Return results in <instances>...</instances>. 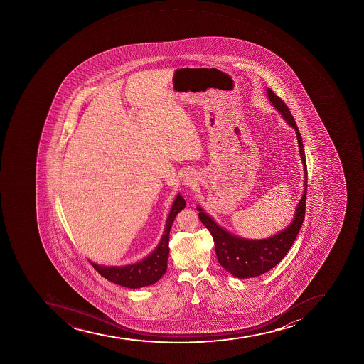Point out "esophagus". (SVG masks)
I'll use <instances>...</instances> for the list:
<instances>
[{
    "label": "esophagus",
    "mask_w": 364,
    "mask_h": 364,
    "mask_svg": "<svg viewBox=\"0 0 364 364\" xmlns=\"http://www.w3.org/2000/svg\"><path fill=\"white\" fill-rule=\"evenodd\" d=\"M183 185L186 187H192L196 186V183H198V179H196V174L194 172H188V173L183 177Z\"/></svg>",
    "instance_id": "1"
}]
</instances>
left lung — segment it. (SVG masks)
<instances>
[{
    "label": "left lung",
    "mask_w": 364,
    "mask_h": 364,
    "mask_svg": "<svg viewBox=\"0 0 364 364\" xmlns=\"http://www.w3.org/2000/svg\"><path fill=\"white\" fill-rule=\"evenodd\" d=\"M267 97L274 108L282 114L284 119L296 130L300 156H301L304 171H305L304 172L305 191L296 206V216L292 223H289L283 232H278L277 235L265 240H247V238L232 235L225 229L221 228L210 216L207 215L201 207H198L200 221L206 225V228L212 234L214 245H215L216 257L220 265H223L225 270L237 278L261 276L276 267L277 264L287 256L289 248L292 247L293 242L296 240L305 218L307 165H306L303 139L289 107L279 97H277L270 88H267Z\"/></svg>",
    "instance_id": "8db88e82"
}]
</instances>
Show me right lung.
<instances>
[{
  "instance_id": "add662e5",
  "label": "right lung",
  "mask_w": 364,
  "mask_h": 364,
  "mask_svg": "<svg viewBox=\"0 0 364 364\" xmlns=\"http://www.w3.org/2000/svg\"><path fill=\"white\" fill-rule=\"evenodd\" d=\"M185 200L181 194H178L166 220L164 234L161 236L159 245L143 261L126 267H102L90 261L92 267L106 279L129 289H139L155 284L161 279V277L168 269L171 225L173 223L176 215L181 209L185 208Z\"/></svg>"
}]
</instances>
